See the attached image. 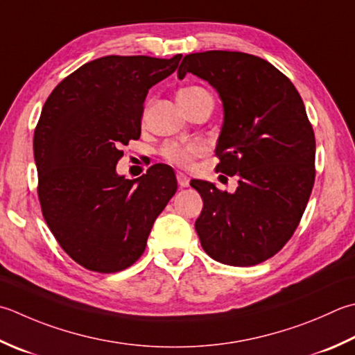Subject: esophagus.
I'll return each mask as SVG.
<instances>
[{"label": "esophagus", "instance_id": "1", "mask_svg": "<svg viewBox=\"0 0 355 355\" xmlns=\"http://www.w3.org/2000/svg\"><path fill=\"white\" fill-rule=\"evenodd\" d=\"M177 182H178V186H180V187H187V186H189L191 180H189V177L184 175L183 172H178V173H177Z\"/></svg>", "mask_w": 355, "mask_h": 355}]
</instances>
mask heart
I'll return each mask as SVG.
<instances>
[{
	"mask_svg": "<svg viewBox=\"0 0 355 355\" xmlns=\"http://www.w3.org/2000/svg\"><path fill=\"white\" fill-rule=\"evenodd\" d=\"M177 98H178V103L182 104H192L206 98L212 100V95L209 90L201 86H187V87L180 89ZM205 150H206L205 144L201 143H189V144L168 143L163 146L162 155L168 159L169 163L186 168V166H189L197 157L203 155Z\"/></svg>",
	"mask_w": 355,
	"mask_h": 355,
	"instance_id": "heart-1",
	"label": "heart"
}]
</instances>
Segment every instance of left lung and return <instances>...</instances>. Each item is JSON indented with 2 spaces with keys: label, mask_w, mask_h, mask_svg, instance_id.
Wrapping results in <instances>:
<instances>
[{
  "label": "left lung",
  "mask_w": 355,
  "mask_h": 355,
  "mask_svg": "<svg viewBox=\"0 0 355 355\" xmlns=\"http://www.w3.org/2000/svg\"><path fill=\"white\" fill-rule=\"evenodd\" d=\"M193 73L217 90L223 126L217 172L239 177L234 193L192 180L203 198L196 231L205 252L229 266H254L293 237L315 178V137L293 83L255 55L189 53L178 78Z\"/></svg>",
  "instance_id": "left-lung-1"
}]
</instances>
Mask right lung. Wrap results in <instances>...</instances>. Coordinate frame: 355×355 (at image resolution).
<instances>
[{"label": "right lung", "instance_id": "1", "mask_svg": "<svg viewBox=\"0 0 355 355\" xmlns=\"http://www.w3.org/2000/svg\"><path fill=\"white\" fill-rule=\"evenodd\" d=\"M169 60L109 55L66 76L46 100L33 134L38 198L53 237L78 265L118 272L140 259L154 221L177 192L168 164L118 175L121 146L141 134L149 89L175 72Z\"/></svg>", "mask_w": 355, "mask_h": 355}]
</instances>
